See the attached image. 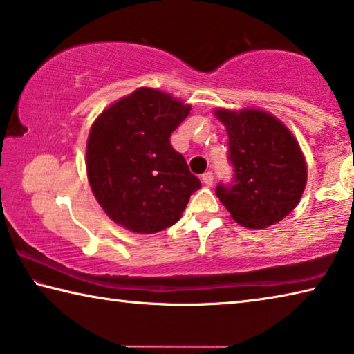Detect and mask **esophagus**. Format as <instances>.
Segmentation results:
<instances>
[{
	"mask_svg": "<svg viewBox=\"0 0 354 354\" xmlns=\"http://www.w3.org/2000/svg\"><path fill=\"white\" fill-rule=\"evenodd\" d=\"M203 183H205L207 187H211L214 184V173L212 171H206L205 175H203Z\"/></svg>",
	"mask_w": 354,
	"mask_h": 354,
	"instance_id": "obj_1",
	"label": "esophagus"
}]
</instances>
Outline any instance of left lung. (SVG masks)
<instances>
[{"label":"left lung","mask_w":354,"mask_h":354,"mask_svg":"<svg viewBox=\"0 0 354 354\" xmlns=\"http://www.w3.org/2000/svg\"><path fill=\"white\" fill-rule=\"evenodd\" d=\"M227 133L231 184L215 194L239 225L262 230L287 217L301 198L308 167L298 142L272 113L261 109L215 111Z\"/></svg>","instance_id":"1"}]
</instances>
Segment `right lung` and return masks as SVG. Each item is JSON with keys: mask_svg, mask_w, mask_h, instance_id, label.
<instances>
[{"mask_svg": "<svg viewBox=\"0 0 354 354\" xmlns=\"http://www.w3.org/2000/svg\"><path fill=\"white\" fill-rule=\"evenodd\" d=\"M190 104L140 87L95 120L87 139V178L95 198L117 225L153 234L181 218L201 187L170 136Z\"/></svg>", "mask_w": 354, "mask_h": 354, "instance_id": "1", "label": "right lung"}]
</instances>
